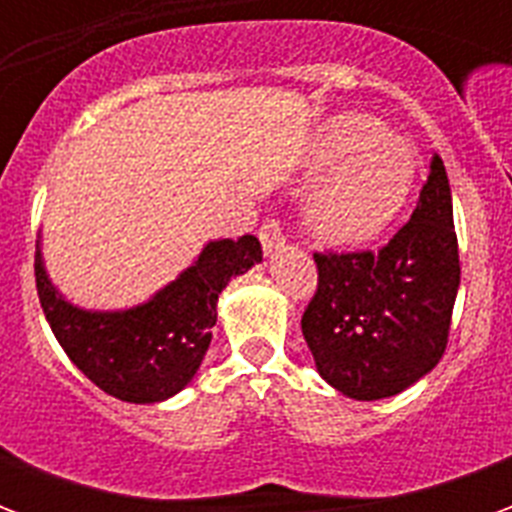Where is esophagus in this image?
Masks as SVG:
<instances>
[{"mask_svg": "<svg viewBox=\"0 0 512 512\" xmlns=\"http://www.w3.org/2000/svg\"><path fill=\"white\" fill-rule=\"evenodd\" d=\"M257 235H260V244H263L266 252H277V249L285 246V227H282L279 219H266Z\"/></svg>", "mask_w": 512, "mask_h": 512, "instance_id": "1", "label": "esophagus"}]
</instances>
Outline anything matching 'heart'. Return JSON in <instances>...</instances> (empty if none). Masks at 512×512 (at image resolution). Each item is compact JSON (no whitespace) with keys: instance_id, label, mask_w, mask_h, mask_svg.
<instances>
[{"instance_id":"b5f03b06","label":"heart","mask_w":512,"mask_h":512,"mask_svg":"<svg viewBox=\"0 0 512 512\" xmlns=\"http://www.w3.org/2000/svg\"><path fill=\"white\" fill-rule=\"evenodd\" d=\"M312 164L332 167L304 205L312 233L329 244H362L392 222L414 186L417 158L376 117L343 112L315 136Z\"/></svg>"}]
</instances>
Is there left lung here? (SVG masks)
Returning <instances> with one entry per match:
<instances>
[{
	"label": "left lung",
	"instance_id": "1",
	"mask_svg": "<svg viewBox=\"0 0 512 512\" xmlns=\"http://www.w3.org/2000/svg\"><path fill=\"white\" fill-rule=\"evenodd\" d=\"M318 288L301 315L315 365L356 400L397 395L444 356L458 285V235L439 153L417 208L381 249L315 252Z\"/></svg>",
	"mask_w": 512,
	"mask_h": 512
}]
</instances>
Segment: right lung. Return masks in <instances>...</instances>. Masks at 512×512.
Wrapping results in <instances>:
<instances>
[{
	"label": "right lung",
	"instance_id": "obj_1",
	"mask_svg": "<svg viewBox=\"0 0 512 512\" xmlns=\"http://www.w3.org/2000/svg\"><path fill=\"white\" fill-rule=\"evenodd\" d=\"M263 260L255 235L213 241L153 299L126 312H84L54 290L35 255L40 307L65 354L106 395L158 403L189 384L211 345L216 301L230 277Z\"/></svg>",
	"mask_w": 512,
	"mask_h": 512
}]
</instances>
